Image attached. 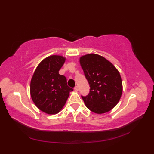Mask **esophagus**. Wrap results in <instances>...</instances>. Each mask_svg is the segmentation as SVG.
Returning a JSON list of instances; mask_svg holds the SVG:
<instances>
[{
  "label": "esophagus",
  "instance_id": "esophagus-1",
  "mask_svg": "<svg viewBox=\"0 0 154 154\" xmlns=\"http://www.w3.org/2000/svg\"><path fill=\"white\" fill-rule=\"evenodd\" d=\"M74 89H75V91H79V87H78V86H75V88H74Z\"/></svg>",
  "mask_w": 154,
  "mask_h": 154
}]
</instances>
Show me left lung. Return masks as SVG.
<instances>
[{
	"mask_svg": "<svg viewBox=\"0 0 154 154\" xmlns=\"http://www.w3.org/2000/svg\"><path fill=\"white\" fill-rule=\"evenodd\" d=\"M80 64L91 87L87 96H81L86 106L97 114L112 110L122 93L119 71L105 58L94 54L81 57Z\"/></svg>",
	"mask_w": 154,
	"mask_h": 154,
	"instance_id": "8db88e82",
	"label": "left lung"
}]
</instances>
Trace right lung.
<instances>
[{
    "label": "right lung",
    "mask_w": 154,
    "mask_h": 154,
    "mask_svg": "<svg viewBox=\"0 0 154 154\" xmlns=\"http://www.w3.org/2000/svg\"><path fill=\"white\" fill-rule=\"evenodd\" d=\"M65 61L60 55L46 57L38 65L32 78V99L39 109L49 114L60 112L73 90L68 87L66 77L59 74Z\"/></svg>",
    "instance_id": "1"
}]
</instances>
